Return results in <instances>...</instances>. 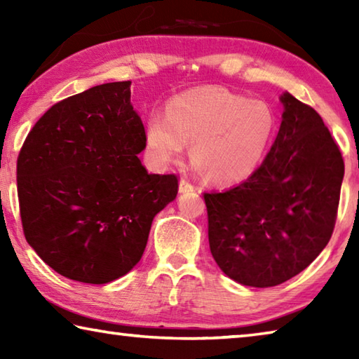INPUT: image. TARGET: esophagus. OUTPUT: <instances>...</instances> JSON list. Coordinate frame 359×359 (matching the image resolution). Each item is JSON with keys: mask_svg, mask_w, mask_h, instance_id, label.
I'll return each mask as SVG.
<instances>
[{"mask_svg": "<svg viewBox=\"0 0 359 359\" xmlns=\"http://www.w3.org/2000/svg\"><path fill=\"white\" fill-rule=\"evenodd\" d=\"M194 190V185L191 184V182H188L187 179H180L179 182V191L180 193H190Z\"/></svg>", "mask_w": 359, "mask_h": 359, "instance_id": "esophagus-1", "label": "esophagus"}]
</instances>
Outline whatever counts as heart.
Segmentation results:
<instances>
[{
	"mask_svg": "<svg viewBox=\"0 0 359 359\" xmlns=\"http://www.w3.org/2000/svg\"><path fill=\"white\" fill-rule=\"evenodd\" d=\"M276 131L267 102L247 100L226 88L204 87L169 101L166 115H151L145 149L155 168H166L191 144L194 168L212 180L233 184L253 172Z\"/></svg>",
	"mask_w": 359,
	"mask_h": 359,
	"instance_id": "obj_1",
	"label": "heart"
}]
</instances>
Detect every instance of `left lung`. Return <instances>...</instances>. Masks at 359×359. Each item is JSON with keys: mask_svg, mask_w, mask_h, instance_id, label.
Wrapping results in <instances>:
<instances>
[{"mask_svg": "<svg viewBox=\"0 0 359 359\" xmlns=\"http://www.w3.org/2000/svg\"><path fill=\"white\" fill-rule=\"evenodd\" d=\"M261 166L241 185L204 193L210 253L229 278L267 288L302 272L330 242L344 158L323 118L290 93Z\"/></svg>", "mask_w": 359, "mask_h": 359, "instance_id": "obj_1", "label": "left lung"}]
</instances>
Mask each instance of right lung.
<instances>
[{"mask_svg":"<svg viewBox=\"0 0 359 359\" xmlns=\"http://www.w3.org/2000/svg\"><path fill=\"white\" fill-rule=\"evenodd\" d=\"M130 81L96 85L53 104L17 158L23 234L46 264L83 283L135 267L154 217L174 201V174H149L145 130Z\"/></svg>","mask_w":359,"mask_h":359,"instance_id":"1","label":"right lung"}]
</instances>
